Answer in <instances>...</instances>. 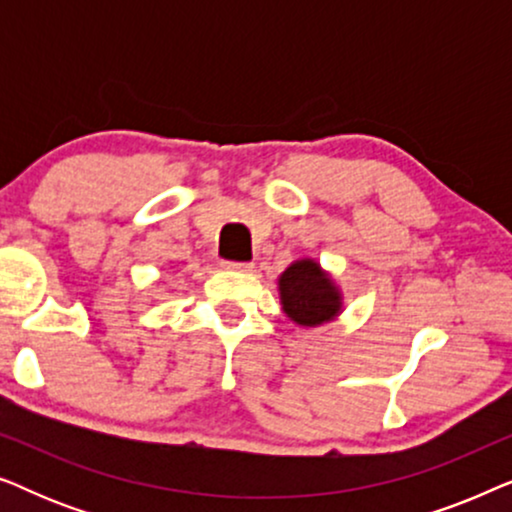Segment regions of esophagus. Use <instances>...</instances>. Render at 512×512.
I'll use <instances>...</instances> for the list:
<instances>
[{"label":"esophagus","mask_w":512,"mask_h":512,"mask_svg":"<svg viewBox=\"0 0 512 512\" xmlns=\"http://www.w3.org/2000/svg\"><path fill=\"white\" fill-rule=\"evenodd\" d=\"M223 268L228 270H242V272H249L254 268V263H242V261H223Z\"/></svg>","instance_id":"esophagus-1"}]
</instances>
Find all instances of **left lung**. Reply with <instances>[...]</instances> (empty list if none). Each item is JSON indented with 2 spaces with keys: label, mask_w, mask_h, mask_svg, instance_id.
Instances as JSON below:
<instances>
[{
  "label": "left lung",
  "mask_w": 512,
  "mask_h": 512,
  "mask_svg": "<svg viewBox=\"0 0 512 512\" xmlns=\"http://www.w3.org/2000/svg\"><path fill=\"white\" fill-rule=\"evenodd\" d=\"M284 312L303 326L331 321L340 312V296L314 261H298L279 277Z\"/></svg>",
  "instance_id": "obj_1"
}]
</instances>
